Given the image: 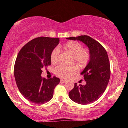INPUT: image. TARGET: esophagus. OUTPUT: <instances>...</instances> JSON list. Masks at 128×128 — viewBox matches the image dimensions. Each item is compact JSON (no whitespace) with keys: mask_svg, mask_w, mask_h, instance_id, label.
<instances>
[{"mask_svg":"<svg viewBox=\"0 0 128 128\" xmlns=\"http://www.w3.org/2000/svg\"><path fill=\"white\" fill-rule=\"evenodd\" d=\"M60 82H62V83H66V82H67V81H66V80H64V79H61V80H60Z\"/></svg>","mask_w":128,"mask_h":128,"instance_id":"esophagus-1","label":"esophagus"}]
</instances>
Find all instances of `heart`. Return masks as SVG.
<instances>
[{"mask_svg": "<svg viewBox=\"0 0 128 128\" xmlns=\"http://www.w3.org/2000/svg\"><path fill=\"white\" fill-rule=\"evenodd\" d=\"M63 48L72 54V62H75L80 66H83L88 62L90 53L87 49L82 48L81 44L76 41H69L64 45H59L52 50L50 54V60L56 63L58 60L59 49ZM55 73L61 78H67L78 72V68L74 64L65 66L59 64L55 68Z\"/></svg>", "mask_w": 128, "mask_h": 128, "instance_id": "heart-1", "label": "heart"}]
</instances>
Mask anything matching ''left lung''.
Masks as SVG:
<instances>
[{
    "instance_id": "8db88e82",
    "label": "left lung",
    "mask_w": 128,
    "mask_h": 128,
    "mask_svg": "<svg viewBox=\"0 0 128 128\" xmlns=\"http://www.w3.org/2000/svg\"><path fill=\"white\" fill-rule=\"evenodd\" d=\"M68 40L82 41L88 46L90 58L87 65L81 73L86 82V85H77L69 93L74 102L86 105L95 101L104 93L111 74L107 52L98 42L87 36L66 38Z\"/></svg>"
}]
</instances>
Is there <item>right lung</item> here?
<instances>
[{"label": "right lung", "mask_w": 128, "mask_h": 128, "mask_svg": "<svg viewBox=\"0 0 128 128\" xmlns=\"http://www.w3.org/2000/svg\"><path fill=\"white\" fill-rule=\"evenodd\" d=\"M59 38L40 36L26 44L18 52L14 74L17 87L24 98L34 104H42L52 99L60 79L41 76L42 69L50 65V54L58 45Z\"/></svg>", "instance_id": "add662e5"}]
</instances>
